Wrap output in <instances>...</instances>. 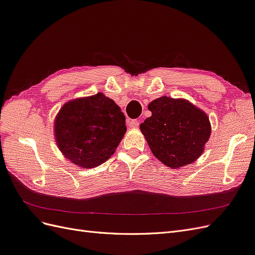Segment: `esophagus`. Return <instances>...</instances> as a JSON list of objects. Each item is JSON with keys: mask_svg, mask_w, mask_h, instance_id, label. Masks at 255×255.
Listing matches in <instances>:
<instances>
[{"mask_svg": "<svg viewBox=\"0 0 255 255\" xmlns=\"http://www.w3.org/2000/svg\"><path fill=\"white\" fill-rule=\"evenodd\" d=\"M128 125L129 128H137L138 127H139V121H138V120H129Z\"/></svg>", "mask_w": 255, "mask_h": 255, "instance_id": "1", "label": "esophagus"}]
</instances>
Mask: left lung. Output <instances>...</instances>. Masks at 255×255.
Instances as JSON below:
<instances>
[{
	"instance_id": "8db88e82",
	"label": "left lung",
	"mask_w": 255,
	"mask_h": 255,
	"mask_svg": "<svg viewBox=\"0 0 255 255\" xmlns=\"http://www.w3.org/2000/svg\"><path fill=\"white\" fill-rule=\"evenodd\" d=\"M148 109L152 115L141 123L140 130L160 163L177 169L202 155L212 133L202 110L188 100L166 96L153 100Z\"/></svg>"
}]
</instances>
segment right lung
<instances>
[{
	"instance_id": "right-lung-1",
	"label": "right lung",
	"mask_w": 255,
	"mask_h": 255,
	"mask_svg": "<svg viewBox=\"0 0 255 255\" xmlns=\"http://www.w3.org/2000/svg\"><path fill=\"white\" fill-rule=\"evenodd\" d=\"M126 132V116L101 92L68 101L54 121L59 151L72 164L87 169L109 159Z\"/></svg>"
}]
</instances>
